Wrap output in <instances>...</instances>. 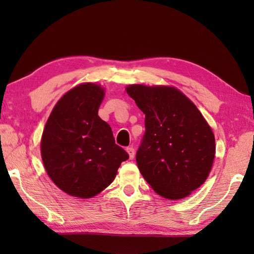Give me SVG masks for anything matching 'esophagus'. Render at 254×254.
Returning <instances> with one entry per match:
<instances>
[{
    "label": "esophagus",
    "mask_w": 254,
    "mask_h": 254,
    "mask_svg": "<svg viewBox=\"0 0 254 254\" xmlns=\"http://www.w3.org/2000/svg\"><path fill=\"white\" fill-rule=\"evenodd\" d=\"M127 152L128 154V156H130V159H133L134 156H135V149H134L133 147H127Z\"/></svg>",
    "instance_id": "34e87169"
}]
</instances>
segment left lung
Here are the masks:
<instances>
[{
	"label": "left lung",
	"mask_w": 254,
	"mask_h": 254,
	"mask_svg": "<svg viewBox=\"0 0 254 254\" xmlns=\"http://www.w3.org/2000/svg\"><path fill=\"white\" fill-rule=\"evenodd\" d=\"M127 93L145 113L136 153L144 179L166 198L188 196L207 179L215 157V137L206 120L176 88L131 85Z\"/></svg>",
	"instance_id": "left-lung-1"
}]
</instances>
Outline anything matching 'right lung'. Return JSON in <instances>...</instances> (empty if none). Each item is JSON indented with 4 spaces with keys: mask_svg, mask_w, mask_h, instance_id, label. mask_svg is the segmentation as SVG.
<instances>
[{
    "mask_svg": "<svg viewBox=\"0 0 254 254\" xmlns=\"http://www.w3.org/2000/svg\"><path fill=\"white\" fill-rule=\"evenodd\" d=\"M105 91L86 83L58 101L46 123L41 156L51 180L69 195L88 198L115 180L128 154L115 142L98 109Z\"/></svg>",
    "mask_w": 254,
    "mask_h": 254,
    "instance_id": "right-lung-1",
    "label": "right lung"
}]
</instances>
